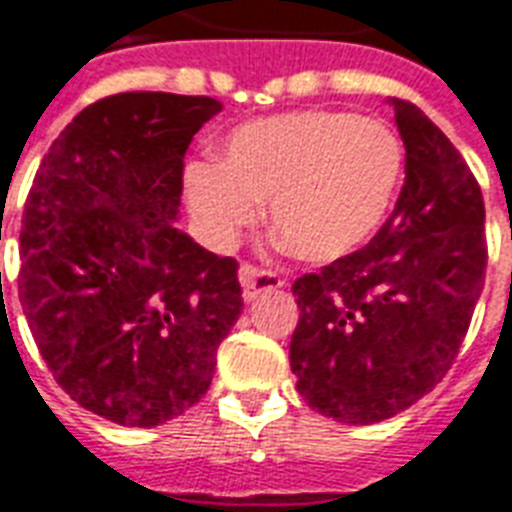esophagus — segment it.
Masks as SVG:
<instances>
[{"mask_svg":"<svg viewBox=\"0 0 512 512\" xmlns=\"http://www.w3.org/2000/svg\"><path fill=\"white\" fill-rule=\"evenodd\" d=\"M239 282H241V287H244V300L249 303V300L257 298V292L276 290V287H282L284 279L271 271H260V268H255L252 263H244L239 268Z\"/></svg>","mask_w":512,"mask_h":512,"instance_id":"34e87169","label":"esophagus"}]
</instances>
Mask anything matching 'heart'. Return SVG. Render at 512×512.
I'll return each instance as SVG.
<instances>
[{
	"label": "heart",
	"instance_id": "heart-1",
	"mask_svg": "<svg viewBox=\"0 0 512 512\" xmlns=\"http://www.w3.org/2000/svg\"><path fill=\"white\" fill-rule=\"evenodd\" d=\"M403 144L378 120L306 109L244 123L220 161L185 169L187 204L217 244L260 217L306 263H333L381 228L403 182Z\"/></svg>",
	"mask_w": 512,
	"mask_h": 512
}]
</instances>
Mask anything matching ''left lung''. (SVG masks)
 <instances>
[{
  "instance_id": "left-lung-1",
  "label": "left lung",
  "mask_w": 512,
  "mask_h": 512,
  "mask_svg": "<svg viewBox=\"0 0 512 512\" xmlns=\"http://www.w3.org/2000/svg\"><path fill=\"white\" fill-rule=\"evenodd\" d=\"M405 185L376 236L292 284L290 368L308 408L341 424L392 419L454 365L486 279L478 179L416 104L392 99Z\"/></svg>"
}]
</instances>
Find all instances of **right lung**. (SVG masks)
Segmentation results:
<instances>
[{
  "label": "right lung",
  "instance_id": "right-lung-1",
  "mask_svg": "<svg viewBox=\"0 0 512 512\" xmlns=\"http://www.w3.org/2000/svg\"><path fill=\"white\" fill-rule=\"evenodd\" d=\"M220 109L152 91L93 101L26 198L18 298L39 354L74 403L123 427L193 408L244 308L239 263L174 225L185 152Z\"/></svg>",
  "mask_w": 512,
  "mask_h": 512
}]
</instances>
